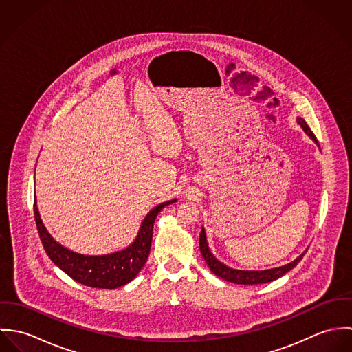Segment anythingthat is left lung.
Segmentation results:
<instances>
[{"label": "left lung", "mask_w": 352, "mask_h": 352, "mask_svg": "<svg viewBox=\"0 0 352 352\" xmlns=\"http://www.w3.org/2000/svg\"><path fill=\"white\" fill-rule=\"evenodd\" d=\"M298 124L301 126L302 130L317 144V140L314 137V134L311 133V130L309 129V126L306 124V122L298 118L297 119ZM199 248H201V256L206 260L208 268L219 278H222L223 280L236 283V285H261V283H268L272 282L280 276H283L286 272H289L290 270H293L300 261H301L303 254L306 251L301 253L296 260H293L289 264H285L282 267H276V268H270V270H261V271H248V270H236L232 267H228L226 264L221 263L208 248L207 244V237H206V230L201 226V236H199Z\"/></svg>", "instance_id": "8db88e82"}]
</instances>
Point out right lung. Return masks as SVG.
Wrapping results in <instances>:
<instances>
[{
    "mask_svg": "<svg viewBox=\"0 0 352 352\" xmlns=\"http://www.w3.org/2000/svg\"><path fill=\"white\" fill-rule=\"evenodd\" d=\"M176 201H164L151 208L141 222L135 240L127 248L99 256L70 251L56 243L43 225L36 206V195L34 198V214L45 251L55 265L81 285L112 290L131 282L142 270L151 252L155 217L165 206Z\"/></svg>",
    "mask_w": 352,
    "mask_h": 352,
    "instance_id": "right-lung-1",
    "label": "right lung"
}]
</instances>
